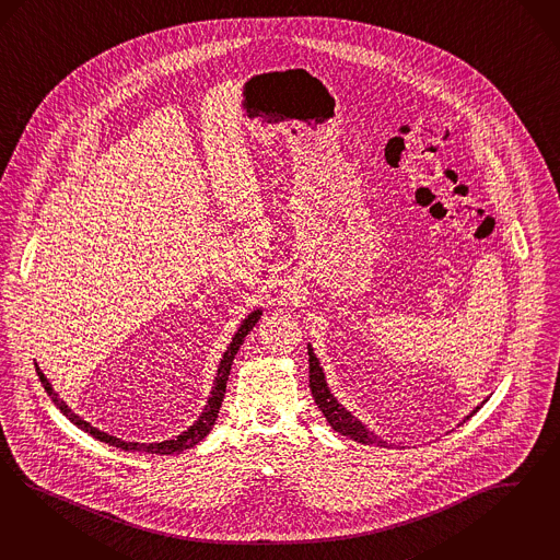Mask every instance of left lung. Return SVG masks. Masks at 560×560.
Segmentation results:
<instances>
[{
    "label": "left lung",
    "instance_id": "left-lung-1",
    "mask_svg": "<svg viewBox=\"0 0 560 560\" xmlns=\"http://www.w3.org/2000/svg\"><path fill=\"white\" fill-rule=\"evenodd\" d=\"M307 351H310L311 394H313V398H315L319 411L324 413L326 421L330 423L331 430L338 432V434L347 435L349 440L361 442V444H375V446H384V448L394 446L393 442H388V440L373 434L370 428H365L363 421H359L351 411H347V409L338 402V398L330 393V386H328V382H326L324 368L319 365V359H317V354L313 352L311 345H307ZM486 400H488V398H486ZM486 400H483V402H486ZM483 402L477 405L476 409L467 415L465 419L474 417V415L483 407ZM465 419H463V421H465Z\"/></svg>",
    "mask_w": 560,
    "mask_h": 560
}]
</instances>
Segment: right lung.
<instances>
[{
	"label": "right lung",
	"mask_w": 560,
	"mask_h": 560,
	"mask_svg": "<svg viewBox=\"0 0 560 560\" xmlns=\"http://www.w3.org/2000/svg\"><path fill=\"white\" fill-rule=\"evenodd\" d=\"M261 317V310L250 311L249 315L241 322L238 330L234 331L232 340H230L229 349L224 352L220 365H218V373H215V380H213V386H211V393H209L208 402L203 407V413L199 415V419L185 430L183 434L176 435V438H170L164 442H151V444H141V442H126L122 438H116V435H109L107 432H102L100 428H93L89 421H84L81 415L74 413L62 398L60 394L56 393L49 384V380L45 377V373L39 370L37 365V373H39V380H42L43 388L45 393L49 394V398L54 400V405L62 411L77 428H81L86 434L97 438L100 442H105L109 446H116V448H122V451H137V453H151V455H174V453H183L187 448H192L195 444H199L206 435L211 432L218 413H220V407H222V400H224V394H226V382H229L230 368H232V361H234V354L241 349L245 336L253 330V326L259 322Z\"/></svg>",
	"instance_id": "obj_1"
}]
</instances>
